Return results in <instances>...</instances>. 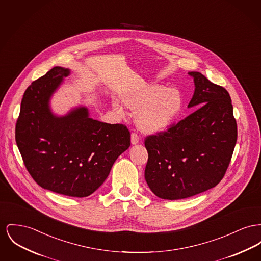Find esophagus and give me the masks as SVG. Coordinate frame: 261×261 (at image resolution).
<instances>
[{"mask_svg":"<svg viewBox=\"0 0 261 261\" xmlns=\"http://www.w3.org/2000/svg\"><path fill=\"white\" fill-rule=\"evenodd\" d=\"M140 142V138L136 133H132L131 134V144L132 145H136Z\"/></svg>","mask_w":261,"mask_h":261,"instance_id":"esophagus-1","label":"esophagus"}]
</instances>
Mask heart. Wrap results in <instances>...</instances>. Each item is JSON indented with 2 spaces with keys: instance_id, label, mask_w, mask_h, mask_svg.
<instances>
[{
  "instance_id": "obj_1",
  "label": "heart",
  "mask_w": 261,
  "mask_h": 261,
  "mask_svg": "<svg viewBox=\"0 0 261 261\" xmlns=\"http://www.w3.org/2000/svg\"><path fill=\"white\" fill-rule=\"evenodd\" d=\"M126 108L136 114V124L146 134H161L169 130L177 119L184 106L182 92L177 88H167L162 84H142L120 93ZM115 111L125 115L122 105L114 100Z\"/></svg>"
}]
</instances>
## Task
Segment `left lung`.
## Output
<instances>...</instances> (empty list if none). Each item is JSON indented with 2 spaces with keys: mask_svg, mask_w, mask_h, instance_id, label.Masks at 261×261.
I'll return each mask as SVG.
<instances>
[{
  "mask_svg": "<svg viewBox=\"0 0 261 261\" xmlns=\"http://www.w3.org/2000/svg\"><path fill=\"white\" fill-rule=\"evenodd\" d=\"M197 108L167 132L145 141L149 153L145 179L153 194L184 199L219 184L229 167L238 130L230 94L199 72H189Z\"/></svg>",
  "mask_w": 261,
  "mask_h": 261,
  "instance_id": "1",
  "label": "left lung"
}]
</instances>
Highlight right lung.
Listing matches in <instances>:
<instances>
[{"instance_id": "add662e5", "label": "right lung", "mask_w": 261, "mask_h": 261, "mask_svg": "<svg viewBox=\"0 0 261 261\" xmlns=\"http://www.w3.org/2000/svg\"><path fill=\"white\" fill-rule=\"evenodd\" d=\"M71 70L56 66L23 94L16 126L17 148L35 182L52 192L87 197L108 178L117 158L130 147L123 124L90 116L85 106L53 112L51 98Z\"/></svg>"}]
</instances>
